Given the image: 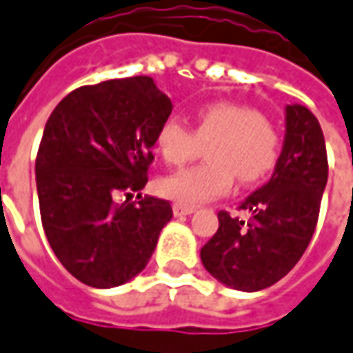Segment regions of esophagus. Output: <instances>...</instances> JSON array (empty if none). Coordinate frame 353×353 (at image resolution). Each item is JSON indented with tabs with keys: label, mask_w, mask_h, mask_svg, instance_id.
I'll use <instances>...</instances> for the list:
<instances>
[{
	"label": "esophagus",
	"mask_w": 353,
	"mask_h": 353,
	"mask_svg": "<svg viewBox=\"0 0 353 353\" xmlns=\"http://www.w3.org/2000/svg\"><path fill=\"white\" fill-rule=\"evenodd\" d=\"M196 212V208L192 205H182V204H174L172 205V214L176 215V217H182V215H190Z\"/></svg>",
	"instance_id": "1"
}]
</instances>
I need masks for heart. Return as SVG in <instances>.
Instances as JSON below:
<instances>
[{"mask_svg":"<svg viewBox=\"0 0 353 353\" xmlns=\"http://www.w3.org/2000/svg\"><path fill=\"white\" fill-rule=\"evenodd\" d=\"M198 139H212L208 163L172 172L157 182L161 196L182 205H198L225 196L233 174L243 184L262 181L278 159V136L260 112L235 103H210L196 114L194 132L179 118H167L157 130L155 148L167 165H182Z\"/></svg>","mask_w":353,"mask_h":353,"instance_id":"heart-1","label":"heart"}]
</instances>
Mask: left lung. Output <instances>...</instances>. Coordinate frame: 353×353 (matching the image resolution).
I'll return each mask as SVG.
<instances>
[{
	"label": "left lung",
	"instance_id": "8db88e82",
	"mask_svg": "<svg viewBox=\"0 0 353 353\" xmlns=\"http://www.w3.org/2000/svg\"><path fill=\"white\" fill-rule=\"evenodd\" d=\"M328 179L325 136L303 105L285 106V136L272 179L241 202L247 223L219 212V229L200 250L204 268L239 292L280 281L313 237Z\"/></svg>",
	"mask_w": 353,
	"mask_h": 353
}]
</instances>
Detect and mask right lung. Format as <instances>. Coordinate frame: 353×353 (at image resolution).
<instances>
[{"instance_id": "right-lung-1", "label": "right lung", "mask_w": 353, "mask_h": 353, "mask_svg": "<svg viewBox=\"0 0 353 353\" xmlns=\"http://www.w3.org/2000/svg\"><path fill=\"white\" fill-rule=\"evenodd\" d=\"M172 110L148 75L79 87L50 114L37 157L40 217L63 268L85 285H122L148 266L167 200L116 204L148 184L151 148Z\"/></svg>"}]
</instances>
